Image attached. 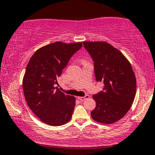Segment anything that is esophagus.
I'll return each instance as SVG.
<instances>
[{"mask_svg":"<svg viewBox=\"0 0 155 155\" xmlns=\"http://www.w3.org/2000/svg\"><path fill=\"white\" fill-rule=\"evenodd\" d=\"M89 95H85V96H84V97H78V98L79 100H81V101H85V100H87V98H89Z\"/></svg>","mask_w":155,"mask_h":155,"instance_id":"esophagus-1","label":"esophagus"}]
</instances>
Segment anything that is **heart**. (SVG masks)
<instances>
[{"label":"heart","mask_w":155,"mask_h":155,"mask_svg":"<svg viewBox=\"0 0 155 155\" xmlns=\"http://www.w3.org/2000/svg\"><path fill=\"white\" fill-rule=\"evenodd\" d=\"M83 62H85V60H83Z\"/></svg>","instance_id":"b5f03b06"}]
</instances>
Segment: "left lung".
I'll return each mask as SVG.
<instances>
[{
	"mask_svg": "<svg viewBox=\"0 0 155 155\" xmlns=\"http://www.w3.org/2000/svg\"><path fill=\"white\" fill-rule=\"evenodd\" d=\"M83 43L93 60L96 81L104 83V91L92 96L96 106L91 116L99 123H115L124 117L134 101L135 74L125 55L108 42Z\"/></svg>",
	"mask_w": 155,
	"mask_h": 155,
	"instance_id": "left-lung-1",
	"label": "left lung"
}]
</instances>
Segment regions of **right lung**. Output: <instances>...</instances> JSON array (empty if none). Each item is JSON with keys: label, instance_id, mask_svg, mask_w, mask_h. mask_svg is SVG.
Masks as SVG:
<instances>
[{"label": "right lung", "instance_id": "1", "mask_svg": "<svg viewBox=\"0 0 155 155\" xmlns=\"http://www.w3.org/2000/svg\"><path fill=\"white\" fill-rule=\"evenodd\" d=\"M82 42H57L38 49L27 66L22 81L25 100L42 122L60 126L71 119L75 98L55 87L57 78Z\"/></svg>", "mask_w": 155, "mask_h": 155}]
</instances>
